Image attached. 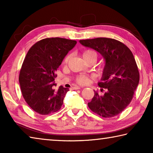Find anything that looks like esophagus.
<instances>
[{
	"label": "esophagus",
	"instance_id": "1",
	"mask_svg": "<svg viewBox=\"0 0 153 153\" xmlns=\"http://www.w3.org/2000/svg\"><path fill=\"white\" fill-rule=\"evenodd\" d=\"M72 89L73 90H79V89H81V88L78 87V86H74L72 88Z\"/></svg>",
	"mask_w": 153,
	"mask_h": 153
}]
</instances>
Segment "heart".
Returning a JSON list of instances; mask_svg holds the SVG:
<instances>
[{
    "label": "heart",
    "instance_id": "obj_1",
    "mask_svg": "<svg viewBox=\"0 0 153 153\" xmlns=\"http://www.w3.org/2000/svg\"><path fill=\"white\" fill-rule=\"evenodd\" d=\"M82 56L84 60H87V59H95V60H97V53H96L94 51H92V50L85 51L84 53H82ZM69 59V56H67L65 58V63H67V62H68ZM77 81L80 84H86L88 82L89 79L86 76H81L77 77Z\"/></svg>",
    "mask_w": 153,
    "mask_h": 153
}]
</instances>
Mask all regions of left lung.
<instances>
[{
  "instance_id": "1",
  "label": "left lung",
  "mask_w": 153,
  "mask_h": 153,
  "mask_svg": "<svg viewBox=\"0 0 153 153\" xmlns=\"http://www.w3.org/2000/svg\"><path fill=\"white\" fill-rule=\"evenodd\" d=\"M79 43L97 51L105 60L98 86L106 88V92L100 95L94 90V97L88 105L103 117L117 115L130 103L139 84L140 74L132 53L124 44L112 38L82 40Z\"/></svg>"
}]
</instances>
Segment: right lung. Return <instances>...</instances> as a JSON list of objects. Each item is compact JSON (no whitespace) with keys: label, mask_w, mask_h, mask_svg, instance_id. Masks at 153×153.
<instances>
[{"label":"right lung","mask_w":153,"mask_h":153,"mask_svg":"<svg viewBox=\"0 0 153 153\" xmlns=\"http://www.w3.org/2000/svg\"><path fill=\"white\" fill-rule=\"evenodd\" d=\"M77 42L61 38H45L27 52L20 71L19 81L27 105L41 115L60 109L69 88L56 86V71L63 59Z\"/></svg>","instance_id":"add662e5"}]
</instances>
